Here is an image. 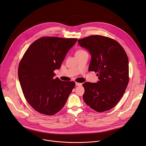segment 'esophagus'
<instances>
[{
    "label": "esophagus",
    "mask_w": 146,
    "mask_h": 146,
    "mask_svg": "<svg viewBox=\"0 0 146 146\" xmlns=\"http://www.w3.org/2000/svg\"><path fill=\"white\" fill-rule=\"evenodd\" d=\"M76 86H81L82 84H81V83H80V82H76Z\"/></svg>",
    "instance_id": "esophagus-1"
}]
</instances>
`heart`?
Segmentation results:
<instances>
[{
  "label": "heart",
  "mask_w": 146,
  "mask_h": 146,
  "mask_svg": "<svg viewBox=\"0 0 146 146\" xmlns=\"http://www.w3.org/2000/svg\"><path fill=\"white\" fill-rule=\"evenodd\" d=\"M86 52V51H84V50H83L80 49V50H77V51H76V55L81 54H82V53H84V52Z\"/></svg>",
  "instance_id": "heart-1"
}]
</instances>
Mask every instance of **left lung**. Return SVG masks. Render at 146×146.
<instances>
[{"instance_id": "obj_1", "label": "left lung", "mask_w": 146, "mask_h": 146, "mask_svg": "<svg viewBox=\"0 0 146 146\" xmlns=\"http://www.w3.org/2000/svg\"><path fill=\"white\" fill-rule=\"evenodd\" d=\"M79 45L91 55L89 72L99 76L96 83L86 82L83 100L98 112L113 108L123 95L129 82V61L125 51L108 37L91 35L78 40Z\"/></svg>"}]
</instances>
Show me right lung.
Here are the masks:
<instances>
[{
	"mask_svg": "<svg viewBox=\"0 0 146 146\" xmlns=\"http://www.w3.org/2000/svg\"><path fill=\"white\" fill-rule=\"evenodd\" d=\"M77 40L42 37L28 47L21 60L18 69L20 85L27 101L37 112L52 115L64 106L75 82L54 78V71L60 68Z\"/></svg>",
	"mask_w": 146,
	"mask_h": 146,
	"instance_id": "right-lung-1",
	"label": "right lung"
}]
</instances>
